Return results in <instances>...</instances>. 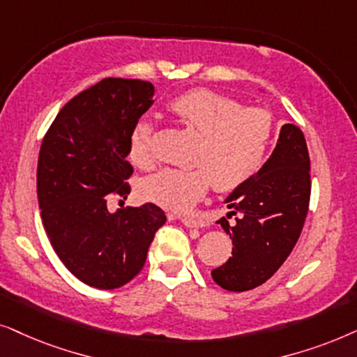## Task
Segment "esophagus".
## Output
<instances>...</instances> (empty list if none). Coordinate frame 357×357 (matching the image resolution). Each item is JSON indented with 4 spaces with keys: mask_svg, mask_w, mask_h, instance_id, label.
<instances>
[{
    "mask_svg": "<svg viewBox=\"0 0 357 357\" xmlns=\"http://www.w3.org/2000/svg\"><path fill=\"white\" fill-rule=\"evenodd\" d=\"M181 222L186 227H189V228H202V227H206V220H204V218H201V217H196V215H192V217H181Z\"/></svg>",
    "mask_w": 357,
    "mask_h": 357,
    "instance_id": "34e87169",
    "label": "esophagus"
}]
</instances>
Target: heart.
<instances>
[{
  "mask_svg": "<svg viewBox=\"0 0 357 357\" xmlns=\"http://www.w3.org/2000/svg\"><path fill=\"white\" fill-rule=\"evenodd\" d=\"M184 127L201 135L192 163L186 169L165 168L142 183L149 201L183 212L191 208L207 189L234 191L258 173L273 137V116L263 107H241L235 99L211 89H192L168 104ZM156 126L140 119L130 132V158L139 166L155 161Z\"/></svg>",
  "mask_w": 357,
  "mask_h": 357,
  "instance_id": "obj_1",
  "label": "heart"
}]
</instances>
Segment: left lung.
<instances>
[{"mask_svg":"<svg viewBox=\"0 0 357 357\" xmlns=\"http://www.w3.org/2000/svg\"><path fill=\"white\" fill-rule=\"evenodd\" d=\"M310 156L302 130L284 123L278 145L258 173L227 197L234 225L220 218L234 241L231 258L212 271L218 286L245 292L264 284L292 253L310 204Z\"/></svg>","mask_w":357,"mask_h":357,"instance_id":"1","label":"left lung"}]
</instances>
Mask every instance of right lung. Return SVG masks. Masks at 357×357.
Listing matches in <instances>:
<instances>
[{"instance_id":"obj_1","label":"right lung","mask_w":357,"mask_h":357,"mask_svg":"<svg viewBox=\"0 0 357 357\" xmlns=\"http://www.w3.org/2000/svg\"><path fill=\"white\" fill-rule=\"evenodd\" d=\"M153 93L144 79L104 78L70 99L42 140V223L61 263L91 287L117 289L132 281L166 222L151 202L107 211L112 196L130 192V132L153 104Z\"/></svg>"}]
</instances>
